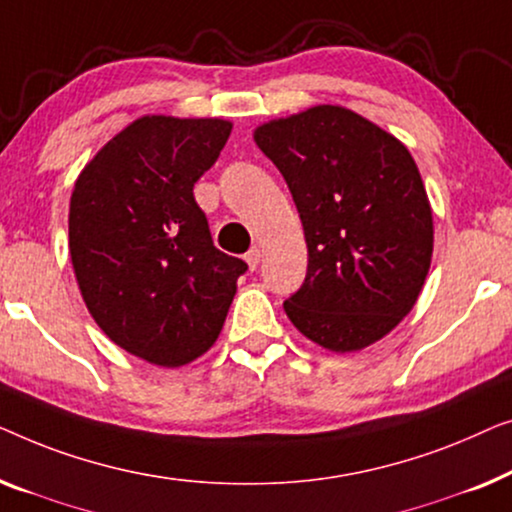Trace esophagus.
I'll return each instance as SVG.
<instances>
[{
	"label": "esophagus",
	"instance_id": "obj_1",
	"mask_svg": "<svg viewBox=\"0 0 512 512\" xmlns=\"http://www.w3.org/2000/svg\"><path fill=\"white\" fill-rule=\"evenodd\" d=\"M259 259H262V250H259V248L248 250V253H246V264H248V269H250V271H255V269H257Z\"/></svg>",
	"mask_w": 512,
	"mask_h": 512
}]
</instances>
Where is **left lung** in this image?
<instances>
[{"mask_svg": "<svg viewBox=\"0 0 512 512\" xmlns=\"http://www.w3.org/2000/svg\"><path fill=\"white\" fill-rule=\"evenodd\" d=\"M297 204L306 280L287 318L329 352L373 345L413 311L434 255L420 169L397 136L338 104L255 127Z\"/></svg>", "mask_w": 512, "mask_h": 512, "instance_id": "obj_1", "label": "left lung"}]
</instances>
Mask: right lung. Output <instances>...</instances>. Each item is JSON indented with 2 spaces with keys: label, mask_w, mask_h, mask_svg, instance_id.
I'll list each match as a JSON object with an SVG mask.
<instances>
[{
  "label": "right lung",
  "mask_w": 512,
  "mask_h": 512,
  "mask_svg": "<svg viewBox=\"0 0 512 512\" xmlns=\"http://www.w3.org/2000/svg\"><path fill=\"white\" fill-rule=\"evenodd\" d=\"M232 134L225 118L141 115L85 164L69 201V255L99 329L178 369L218 341L246 273L213 246L194 183Z\"/></svg>",
  "instance_id": "right-lung-1"
}]
</instances>
